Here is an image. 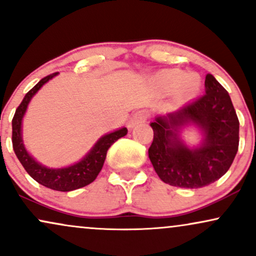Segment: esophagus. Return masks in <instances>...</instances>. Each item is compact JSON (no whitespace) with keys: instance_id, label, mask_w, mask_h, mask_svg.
Returning <instances> with one entry per match:
<instances>
[{"instance_id":"34e87169","label":"esophagus","mask_w":256,"mask_h":256,"mask_svg":"<svg viewBox=\"0 0 256 256\" xmlns=\"http://www.w3.org/2000/svg\"><path fill=\"white\" fill-rule=\"evenodd\" d=\"M148 118H150V112H148V110L146 109L138 110V112H135L133 114L130 121H129V128H134L136 127L138 124H140V123L146 122Z\"/></svg>"}]
</instances>
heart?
I'll return each instance as SVG.
<instances>
[{"instance_id": "b5f03b06", "label": "heart", "mask_w": 256, "mask_h": 256, "mask_svg": "<svg viewBox=\"0 0 256 256\" xmlns=\"http://www.w3.org/2000/svg\"><path fill=\"white\" fill-rule=\"evenodd\" d=\"M154 88L162 94L173 91L176 102L182 103L194 98L202 86L200 77L197 74H186L179 70H166L159 72L153 80Z\"/></svg>"}]
</instances>
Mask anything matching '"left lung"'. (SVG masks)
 I'll return each mask as SVG.
<instances>
[{"label": "left lung", "instance_id": "obj_1", "mask_svg": "<svg viewBox=\"0 0 256 256\" xmlns=\"http://www.w3.org/2000/svg\"><path fill=\"white\" fill-rule=\"evenodd\" d=\"M201 133L197 146L182 138L186 128ZM153 142L148 156L166 184L200 188L218 180L234 162L238 150V115L230 96L212 74L205 77V94L176 112L156 116L150 123Z\"/></svg>", "mask_w": 256, "mask_h": 256}]
</instances>
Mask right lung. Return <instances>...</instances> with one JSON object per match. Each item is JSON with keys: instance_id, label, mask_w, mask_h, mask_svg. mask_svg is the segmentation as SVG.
<instances>
[{"instance_id": "right-lung-1", "label": "right lung", "mask_w": 256, "mask_h": 256, "mask_svg": "<svg viewBox=\"0 0 256 256\" xmlns=\"http://www.w3.org/2000/svg\"><path fill=\"white\" fill-rule=\"evenodd\" d=\"M56 74H58V72L42 78L36 86L28 91L20 106H18L12 121V148H14V152L16 154L18 162L22 164V166L24 167L28 174L34 180L46 186V188H52V190L68 192L84 188V186L91 184L97 178L100 170H102L106 152H108L110 146L115 141H118L120 138L127 135L128 130L126 127H122L100 136L92 148L82 158L80 162L72 164L70 166L52 168V167H47L36 162L24 147V138H22V121H24V114L27 112L32 98L36 96V94L47 82L51 80Z\"/></svg>"}]
</instances>
